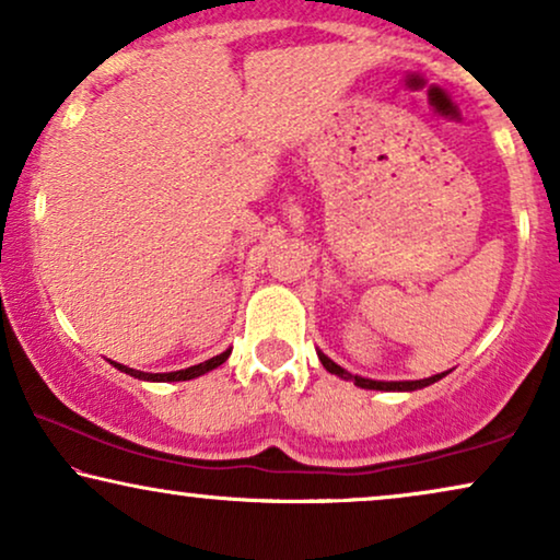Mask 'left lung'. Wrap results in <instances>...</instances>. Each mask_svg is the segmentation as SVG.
<instances>
[{"label": "left lung", "instance_id": "obj_1", "mask_svg": "<svg viewBox=\"0 0 560 560\" xmlns=\"http://www.w3.org/2000/svg\"><path fill=\"white\" fill-rule=\"evenodd\" d=\"M318 359H320V364H324L328 372L336 374V377L354 382L357 387H364V389H382V393H412V389H423V387L433 385V382H439L441 377H446V374H448V372H441V374H433V377H425V380L385 382V380H370V377H359V374H351V372L343 370V366L336 364L334 359H328L324 351H318Z\"/></svg>", "mask_w": 560, "mask_h": 560}]
</instances>
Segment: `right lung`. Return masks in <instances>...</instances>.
Listing matches in <instances>:
<instances>
[{
  "mask_svg": "<svg viewBox=\"0 0 560 560\" xmlns=\"http://www.w3.org/2000/svg\"><path fill=\"white\" fill-rule=\"evenodd\" d=\"M229 354H232V349H226V351H221V354H217V357H211V359H206V362H201V364H194V366H188V370H178V372H140V370H132V366H125V364H119V362H109L117 366L119 372H125V374H129V377H135V380H144V382H186V380H196V377H201V374H206V372H211V370H217L219 364H224L226 359H229Z\"/></svg>",
  "mask_w": 560,
  "mask_h": 560,
  "instance_id": "1",
  "label": "right lung"
}]
</instances>
